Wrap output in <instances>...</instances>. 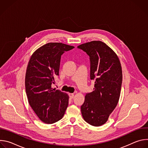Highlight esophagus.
Wrapping results in <instances>:
<instances>
[{
	"label": "esophagus",
	"instance_id": "esophagus-1",
	"mask_svg": "<svg viewBox=\"0 0 148 148\" xmlns=\"http://www.w3.org/2000/svg\"><path fill=\"white\" fill-rule=\"evenodd\" d=\"M69 95V97H70V99H73V98H74V94H71V93H70Z\"/></svg>",
	"mask_w": 148,
	"mask_h": 148
}]
</instances>
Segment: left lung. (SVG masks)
<instances>
[{"instance_id": "obj_1", "label": "left lung", "mask_w": 148, "mask_h": 148, "mask_svg": "<svg viewBox=\"0 0 148 148\" xmlns=\"http://www.w3.org/2000/svg\"><path fill=\"white\" fill-rule=\"evenodd\" d=\"M90 58V78L95 81L94 91L85 96L81 107L82 116L88 123L101 126L108 119L118 103L122 82L119 59L101 41H92L77 47Z\"/></svg>"}]
</instances>
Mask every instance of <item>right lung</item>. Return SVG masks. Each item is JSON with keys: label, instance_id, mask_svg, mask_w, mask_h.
Segmentation results:
<instances>
[{"label": "right lung", "instance_id": "add662e5", "mask_svg": "<svg viewBox=\"0 0 148 148\" xmlns=\"http://www.w3.org/2000/svg\"><path fill=\"white\" fill-rule=\"evenodd\" d=\"M74 48L61 43H49L37 49L29 61L25 77L26 92L30 107L44 123L60 120L69 105L67 94L51 87L58 75L61 56Z\"/></svg>", "mask_w": 148, "mask_h": 148}]
</instances>
